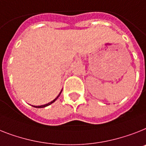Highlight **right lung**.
Listing matches in <instances>:
<instances>
[{"instance_id": "add662e5", "label": "right lung", "mask_w": 146, "mask_h": 146, "mask_svg": "<svg viewBox=\"0 0 146 146\" xmlns=\"http://www.w3.org/2000/svg\"><path fill=\"white\" fill-rule=\"evenodd\" d=\"M62 90H61V92H60V93H59V94H58V96H57V97H56V99H55V100H52V102H49V103L46 104V105H40V106H35V105H34L33 107H35V108H44V107H46V106H48V105H51V104H52V103H53V102H54L56 101V100H57V99H58V96H60V94H61V93H62Z\"/></svg>"}]
</instances>
